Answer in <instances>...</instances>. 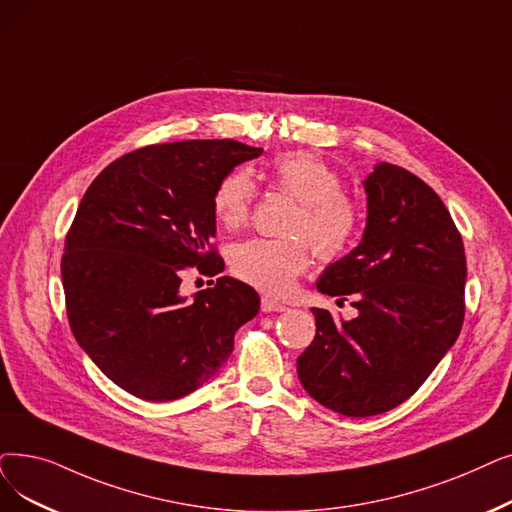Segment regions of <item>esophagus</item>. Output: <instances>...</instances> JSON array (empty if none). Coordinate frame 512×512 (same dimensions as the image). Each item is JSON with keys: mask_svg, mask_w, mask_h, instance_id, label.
I'll use <instances>...</instances> for the list:
<instances>
[{"mask_svg": "<svg viewBox=\"0 0 512 512\" xmlns=\"http://www.w3.org/2000/svg\"><path fill=\"white\" fill-rule=\"evenodd\" d=\"M261 311H265V314H270V311H286V305L284 303H278L270 297H263L261 299Z\"/></svg>", "mask_w": 512, "mask_h": 512, "instance_id": "obj_1", "label": "esophagus"}]
</instances>
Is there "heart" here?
Returning a JSON list of instances; mask_svg holds the SVG:
<instances>
[{
  "mask_svg": "<svg viewBox=\"0 0 512 512\" xmlns=\"http://www.w3.org/2000/svg\"><path fill=\"white\" fill-rule=\"evenodd\" d=\"M272 184L299 203L288 234L291 238H251L232 249L234 274L265 295H284L311 263L343 257L362 226V213L343 194L341 175L314 154H282L272 163ZM255 180L247 169H234L213 192V215L221 226L238 230L249 221L255 203Z\"/></svg>",
  "mask_w": 512,
  "mask_h": 512,
  "instance_id": "heart-1",
  "label": "heart"
}]
</instances>
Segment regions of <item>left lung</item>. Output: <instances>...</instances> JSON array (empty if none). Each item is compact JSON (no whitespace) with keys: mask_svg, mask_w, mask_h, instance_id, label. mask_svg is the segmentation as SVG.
I'll return each mask as SVG.
<instances>
[{"mask_svg":"<svg viewBox=\"0 0 512 512\" xmlns=\"http://www.w3.org/2000/svg\"><path fill=\"white\" fill-rule=\"evenodd\" d=\"M358 247L318 278L322 295H351L358 316L311 307L316 337L297 358L303 389L332 412L374 416L427 381L464 320V244L441 198L414 173L374 165L364 180Z\"/></svg>","mask_w":512,"mask_h":512,"instance_id":"left-lung-1","label":"left lung"}]
</instances>
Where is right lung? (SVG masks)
I'll use <instances>...</instances> for the list:
<instances>
[{
	"instance_id": "right-lung-1",
	"label": "right lung",
	"mask_w": 512,
	"mask_h": 512,
	"mask_svg": "<svg viewBox=\"0 0 512 512\" xmlns=\"http://www.w3.org/2000/svg\"><path fill=\"white\" fill-rule=\"evenodd\" d=\"M263 150L188 140L133 150L83 194L62 255L66 314L79 347L146 402L196 391L224 366L236 330L259 314L249 284L219 276L182 295L186 268L217 276L213 192Z\"/></svg>"
}]
</instances>
